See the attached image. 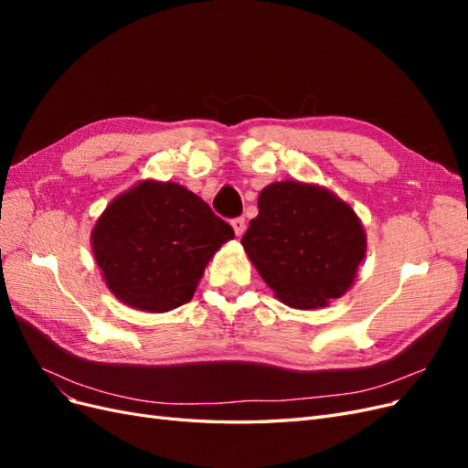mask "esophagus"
<instances>
[{
	"instance_id": "obj_1",
	"label": "esophagus",
	"mask_w": 468,
	"mask_h": 468,
	"mask_svg": "<svg viewBox=\"0 0 468 468\" xmlns=\"http://www.w3.org/2000/svg\"><path fill=\"white\" fill-rule=\"evenodd\" d=\"M232 229H234V232H236V236L239 238V236H242V234L246 232V220H244L242 217L234 218V220H232Z\"/></svg>"
}]
</instances>
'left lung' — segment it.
Here are the masks:
<instances>
[{"label": "left lung", "instance_id": "obj_1", "mask_svg": "<svg viewBox=\"0 0 468 468\" xmlns=\"http://www.w3.org/2000/svg\"><path fill=\"white\" fill-rule=\"evenodd\" d=\"M258 208L242 246L281 303L308 310L347 292L367 251L356 210L301 181L267 186Z\"/></svg>", "mask_w": 468, "mask_h": 468}]
</instances>
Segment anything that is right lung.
<instances>
[{
	"label": "right lung",
	"instance_id": "obj_1",
	"mask_svg": "<svg viewBox=\"0 0 468 468\" xmlns=\"http://www.w3.org/2000/svg\"><path fill=\"white\" fill-rule=\"evenodd\" d=\"M234 230L189 189L140 181L99 217L91 250L109 291L126 306L167 313L193 299L208 260Z\"/></svg>",
	"mask_w": 468,
	"mask_h": 468
}]
</instances>
